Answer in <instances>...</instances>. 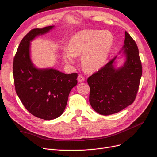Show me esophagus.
Masks as SVG:
<instances>
[{
    "mask_svg": "<svg viewBox=\"0 0 157 157\" xmlns=\"http://www.w3.org/2000/svg\"><path fill=\"white\" fill-rule=\"evenodd\" d=\"M78 80L79 82H80V83H81V82H83L85 80V77H83V76L79 75L78 77Z\"/></svg>",
    "mask_w": 157,
    "mask_h": 157,
    "instance_id": "esophagus-1",
    "label": "esophagus"
}]
</instances>
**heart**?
<instances>
[{
  "label": "heart",
  "mask_w": 157,
  "mask_h": 157,
  "mask_svg": "<svg viewBox=\"0 0 157 157\" xmlns=\"http://www.w3.org/2000/svg\"><path fill=\"white\" fill-rule=\"evenodd\" d=\"M113 44V36L109 32L84 30L74 35L69 46L63 49L62 56L66 63L74 64L78 55H83L81 62L88 71H96L104 64Z\"/></svg>",
  "instance_id": "b5f03b06"
}]
</instances>
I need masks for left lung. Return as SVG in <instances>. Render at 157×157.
I'll return each instance as SVG.
<instances>
[{
	"label": "left lung",
	"mask_w": 157,
	"mask_h": 157,
	"mask_svg": "<svg viewBox=\"0 0 157 157\" xmlns=\"http://www.w3.org/2000/svg\"><path fill=\"white\" fill-rule=\"evenodd\" d=\"M125 34L124 45L120 52H123V65L117 67L115 56L87 79L90 105L105 116L117 113L134 102L142 76L137 46L127 32Z\"/></svg>",
	"instance_id": "1"
}]
</instances>
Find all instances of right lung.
Wrapping results in <instances>:
<instances>
[{
  "instance_id": "right-lung-1",
  "label": "right lung",
  "mask_w": 157,
  "mask_h": 157,
  "mask_svg": "<svg viewBox=\"0 0 157 157\" xmlns=\"http://www.w3.org/2000/svg\"><path fill=\"white\" fill-rule=\"evenodd\" d=\"M54 27L30 30L21 40L13 66L16 92L22 104L30 113L46 120L63 113L71 90L78 83L77 73L66 74L53 68H37L31 60V41Z\"/></svg>"
}]
</instances>
